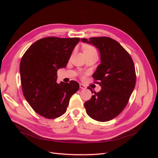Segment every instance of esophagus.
Here are the masks:
<instances>
[{
	"mask_svg": "<svg viewBox=\"0 0 158 158\" xmlns=\"http://www.w3.org/2000/svg\"><path fill=\"white\" fill-rule=\"evenodd\" d=\"M80 88L81 89H83L86 88V87H85V85H84V84H80Z\"/></svg>",
	"mask_w": 158,
	"mask_h": 158,
	"instance_id": "1",
	"label": "esophagus"
}]
</instances>
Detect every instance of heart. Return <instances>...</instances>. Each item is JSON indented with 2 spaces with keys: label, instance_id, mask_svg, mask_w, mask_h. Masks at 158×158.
Here are the masks:
<instances>
[{
  "label": "heart",
  "instance_id": "heart-1",
  "mask_svg": "<svg viewBox=\"0 0 158 158\" xmlns=\"http://www.w3.org/2000/svg\"><path fill=\"white\" fill-rule=\"evenodd\" d=\"M96 51L94 47L92 46H87L84 49V52L85 51Z\"/></svg>",
  "mask_w": 158,
  "mask_h": 158
}]
</instances>
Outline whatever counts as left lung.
Masks as SVG:
<instances>
[{"label": "left lung", "instance_id": "1", "mask_svg": "<svg viewBox=\"0 0 158 158\" xmlns=\"http://www.w3.org/2000/svg\"><path fill=\"white\" fill-rule=\"evenodd\" d=\"M81 41L96 47L101 56V64L92 76L102 89L94 92L92 98L85 102L84 107L94 120L110 121L125 109L135 87V64L128 52L111 38L91 37L89 40L82 38Z\"/></svg>", "mask_w": 158, "mask_h": 158}]
</instances>
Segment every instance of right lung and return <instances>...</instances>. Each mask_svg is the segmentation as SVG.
Instances as JSON below:
<instances>
[{
    "instance_id": "1",
    "label": "right lung",
    "mask_w": 158,
    "mask_h": 158,
    "mask_svg": "<svg viewBox=\"0 0 158 158\" xmlns=\"http://www.w3.org/2000/svg\"><path fill=\"white\" fill-rule=\"evenodd\" d=\"M80 38L47 37L37 40L23 54L20 65L23 96L34 111L47 118L63 114L79 84L56 83L57 70L66 67Z\"/></svg>"
}]
</instances>
